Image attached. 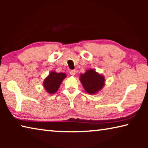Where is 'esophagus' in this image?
Returning <instances> with one entry per match:
<instances>
[{
	"label": "esophagus",
	"mask_w": 148,
	"mask_h": 148,
	"mask_svg": "<svg viewBox=\"0 0 148 148\" xmlns=\"http://www.w3.org/2000/svg\"><path fill=\"white\" fill-rule=\"evenodd\" d=\"M70 73H71L72 76H75V74H76V71H75V70H72V71L70 72Z\"/></svg>",
	"instance_id": "obj_1"
}]
</instances>
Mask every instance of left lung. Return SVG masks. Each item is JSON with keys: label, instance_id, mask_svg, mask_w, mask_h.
Masks as SVG:
<instances>
[{"label": "left lung", "instance_id": "1", "mask_svg": "<svg viewBox=\"0 0 148 148\" xmlns=\"http://www.w3.org/2000/svg\"><path fill=\"white\" fill-rule=\"evenodd\" d=\"M79 80L87 93L95 95L103 88L105 84V77L94 69H88L84 74H81Z\"/></svg>", "mask_w": 148, "mask_h": 148}]
</instances>
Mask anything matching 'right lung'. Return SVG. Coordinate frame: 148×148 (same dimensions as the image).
Instances as JSON below:
<instances>
[{"label":"right lung","mask_w":148,"mask_h":148,"mask_svg":"<svg viewBox=\"0 0 148 148\" xmlns=\"http://www.w3.org/2000/svg\"><path fill=\"white\" fill-rule=\"evenodd\" d=\"M66 77L65 73L57 72L51 71L46 78L44 79L43 82V86L46 91L49 94H53L57 91L63 81V79Z\"/></svg>","instance_id":"right-lung-1"}]
</instances>
